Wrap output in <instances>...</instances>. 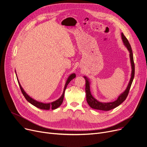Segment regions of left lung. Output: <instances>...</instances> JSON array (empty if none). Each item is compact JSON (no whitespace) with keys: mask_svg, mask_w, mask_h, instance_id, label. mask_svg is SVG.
I'll return each instance as SVG.
<instances>
[{"mask_svg":"<svg viewBox=\"0 0 147 147\" xmlns=\"http://www.w3.org/2000/svg\"><path fill=\"white\" fill-rule=\"evenodd\" d=\"M121 38L123 40V43L124 46L127 47L128 49L129 53V58H130V61H131V78L129 80V83L127 86V88L125 90L122 92L121 94H120L118 98L113 102H100L98 100H97L95 98L93 97L92 96L91 91H90V82H89L88 78L86 76H84V78L86 80V100L87 101L90 105V107L92 109H94L96 110H100L102 111H109L111 110L118 105L121 104L126 99L128 92L131 87V86L132 84L133 79L134 77V74H135V65L134 63V58H133V54H132V51L131 49V47L130 46V44L127 40V38L125 37V36L124 35L123 33H121Z\"/></svg>","mask_w":147,"mask_h":147,"instance_id":"1","label":"left lung"}]
</instances>
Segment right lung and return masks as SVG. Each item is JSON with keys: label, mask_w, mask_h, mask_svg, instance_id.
<instances>
[{"label": "right lung", "mask_w": 147, "mask_h": 147, "mask_svg": "<svg viewBox=\"0 0 147 147\" xmlns=\"http://www.w3.org/2000/svg\"><path fill=\"white\" fill-rule=\"evenodd\" d=\"M15 73H16V70H15ZM16 77H17V79H18V83H19V87L20 88V90L22 91V94H23L24 97H25V98L27 100V101L30 102V104H32V105H33L34 106L40 109H42V110H49L50 109H51V110H55L56 109H57L59 107H60L61 105V104H62L63 101V98H64V92H65V90L67 88V85L69 84V83L72 80L73 78H74L76 77V74L75 73H72L71 74H70L67 80V81L65 82V86H64V90H63V94L61 95V96L59 98L57 99V100L53 101V102H50V103H43V102H40V101H36L34 99L32 98L31 97H30L27 93H26L25 92V91L23 90V88H22V87L21 86L20 84V82L18 80V76H17V74H16Z\"/></svg>", "instance_id": "1"}]
</instances>
